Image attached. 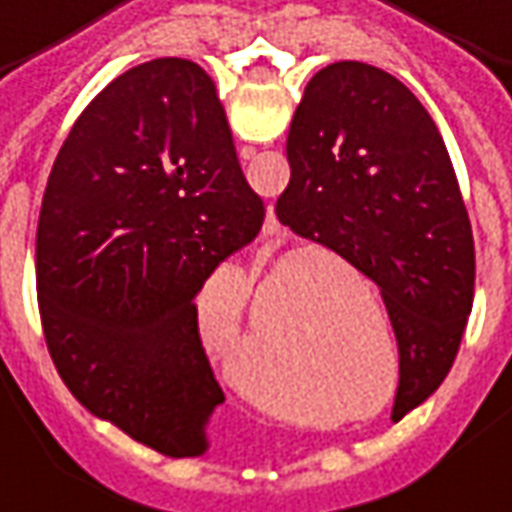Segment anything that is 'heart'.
Masks as SVG:
<instances>
[{
    "mask_svg": "<svg viewBox=\"0 0 512 512\" xmlns=\"http://www.w3.org/2000/svg\"><path fill=\"white\" fill-rule=\"evenodd\" d=\"M306 264L297 267V273H303ZM278 292H284V286L267 284L256 297V306H253V314H250V339L253 342H264L270 339V331H267V317L273 311V300ZM292 297H286L284 306H292L295 300V289L289 292ZM314 361H311V369L314 375L322 380H331L336 389H347L361 380V369H358V355H355V339L353 333L347 331L342 314H333L331 325H322V331H317L314 336ZM267 350V358L270 361H278L281 358V344H264ZM270 361H259L256 369L250 366H239L234 372L239 389L250 394L253 400H259L264 408L270 411H284L295 400V389L286 383L278 369Z\"/></svg>",
    "mask_w": 512,
    "mask_h": 512,
    "instance_id": "b5f03b06",
    "label": "heart"
}]
</instances>
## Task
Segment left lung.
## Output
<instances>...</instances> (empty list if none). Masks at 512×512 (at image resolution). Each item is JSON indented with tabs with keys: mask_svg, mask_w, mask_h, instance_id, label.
<instances>
[{
	"mask_svg": "<svg viewBox=\"0 0 512 512\" xmlns=\"http://www.w3.org/2000/svg\"><path fill=\"white\" fill-rule=\"evenodd\" d=\"M286 157L278 220L383 295L400 347V422L447 378L474 300V237L447 146L400 79L342 60L311 76Z\"/></svg>",
	"mask_w": 512,
	"mask_h": 512,
	"instance_id": "left-lung-1",
	"label": "left lung"
}]
</instances>
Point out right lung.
<instances>
[{
	"label": "right lung",
	"instance_id": "add662e5",
	"mask_svg": "<svg viewBox=\"0 0 512 512\" xmlns=\"http://www.w3.org/2000/svg\"><path fill=\"white\" fill-rule=\"evenodd\" d=\"M262 223L201 65L112 79L54 159L35 239L43 336L76 400L168 458L204 455L226 394L195 297Z\"/></svg>",
	"mask_w": 512,
	"mask_h": 512
}]
</instances>
